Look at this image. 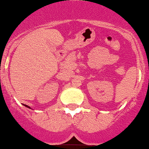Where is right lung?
Returning a JSON list of instances; mask_svg holds the SVG:
<instances>
[{
	"instance_id": "right-lung-1",
	"label": "right lung",
	"mask_w": 149,
	"mask_h": 149,
	"mask_svg": "<svg viewBox=\"0 0 149 149\" xmlns=\"http://www.w3.org/2000/svg\"><path fill=\"white\" fill-rule=\"evenodd\" d=\"M23 105H24V106H25V107H28V108H31V107H29V106L26 105V104H23Z\"/></svg>"
}]
</instances>
